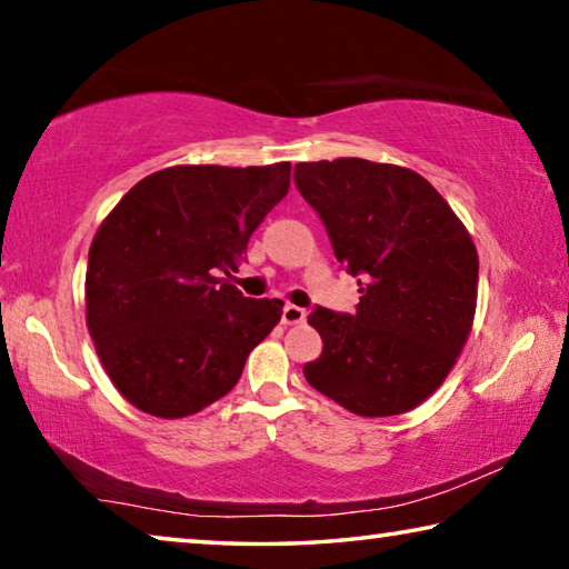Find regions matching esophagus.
<instances>
[{
	"mask_svg": "<svg viewBox=\"0 0 569 569\" xmlns=\"http://www.w3.org/2000/svg\"><path fill=\"white\" fill-rule=\"evenodd\" d=\"M281 321H283L286 326H298V323H303V321H306V308H301V306H291V303H288V306L283 308V316H281Z\"/></svg>",
	"mask_w": 569,
	"mask_h": 569,
	"instance_id": "1",
	"label": "esophagus"
}]
</instances>
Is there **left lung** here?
I'll return each mask as SVG.
<instances>
[{
  "label": "left lung",
  "instance_id": "1",
  "mask_svg": "<svg viewBox=\"0 0 569 569\" xmlns=\"http://www.w3.org/2000/svg\"><path fill=\"white\" fill-rule=\"evenodd\" d=\"M293 180L361 293L353 316L321 306L308 316L323 351L303 366L306 381L356 417L417 409L445 383L471 333L475 240L409 168L339 158L298 162Z\"/></svg>",
  "mask_w": 569,
  "mask_h": 569
}]
</instances>
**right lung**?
Here are the masks:
<instances>
[{
  "label": "right lung",
  "instance_id": "1",
  "mask_svg": "<svg viewBox=\"0 0 569 569\" xmlns=\"http://www.w3.org/2000/svg\"><path fill=\"white\" fill-rule=\"evenodd\" d=\"M291 188V162L172 166L124 192L92 238L84 316L102 369L134 409L182 419L236 387L283 301L223 276Z\"/></svg>",
  "mask_w": 569,
  "mask_h": 569
}]
</instances>
